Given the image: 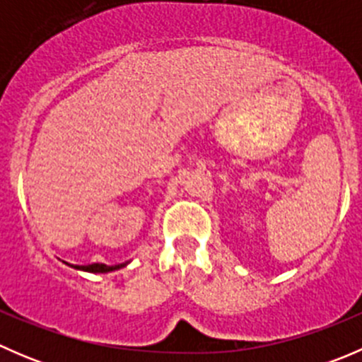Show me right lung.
<instances>
[{
	"instance_id": "right-lung-1",
	"label": "right lung",
	"mask_w": 362,
	"mask_h": 362,
	"mask_svg": "<svg viewBox=\"0 0 362 362\" xmlns=\"http://www.w3.org/2000/svg\"><path fill=\"white\" fill-rule=\"evenodd\" d=\"M68 264V262H66ZM127 262H122V264H115V266H108L103 264V262H94V264H87V266H76V264H68L75 269H82V272H89V273H108V272H115V269L124 268Z\"/></svg>"
}]
</instances>
